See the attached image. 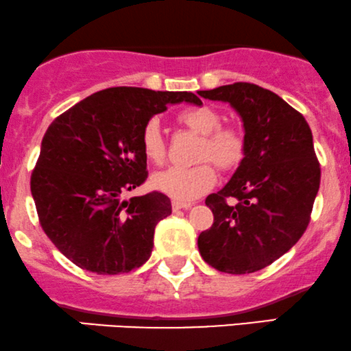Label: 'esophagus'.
I'll list each match as a JSON object with an SVG mask.
<instances>
[{
  "label": "esophagus",
  "mask_w": 351,
  "mask_h": 351,
  "mask_svg": "<svg viewBox=\"0 0 351 351\" xmlns=\"http://www.w3.org/2000/svg\"><path fill=\"white\" fill-rule=\"evenodd\" d=\"M191 207V204H184V202H172V210H174V212H185V210H189Z\"/></svg>",
  "instance_id": "esophagus-1"
}]
</instances>
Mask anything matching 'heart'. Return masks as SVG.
<instances>
[{
    "label": "heart",
    "mask_w": 351,
    "mask_h": 351,
    "mask_svg": "<svg viewBox=\"0 0 351 351\" xmlns=\"http://www.w3.org/2000/svg\"><path fill=\"white\" fill-rule=\"evenodd\" d=\"M177 121L202 136L197 149V166H174L156 172L151 184L156 191L166 193L177 202H191L207 193L215 185V167L220 171H233L241 164L246 154L245 134L234 126H221L223 117L217 108L208 105L192 106L177 114ZM141 149L152 164H162L166 159V141L159 121L151 118L141 131Z\"/></svg>",
    "instance_id": "1"
}]
</instances>
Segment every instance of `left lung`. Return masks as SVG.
Segmentation results:
<instances>
[{
	"label": "left lung",
	"mask_w": 351,
	"mask_h": 351,
	"mask_svg": "<svg viewBox=\"0 0 351 351\" xmlns=\"http://www.w3.org/2000/svg\"><path fill=\"white\" fill-rule=\"evenodd\" d=\"M199 95L230 103L246 139L245 159L230 182L205 199L213 225L199 234V251L221 273H254L287 253L311 221L320 185L312 131L289 103L254 84L237 82Z\"/></svg>",
	"instance_id": "left-lung-1"
}]
</instances>
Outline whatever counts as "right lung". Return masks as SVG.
Segmentation results:
<instances>
[{
  "instance_id": "obj_1",
  "label": "right lung",
  "mask_w": 351,
  "mask_h": 351,
  "mask_svg": "<svg viewBox=\"0 0 351 351\" xmlns=\"http://www.w3.org/2000/svg\"><path fill=\"white\" fill-rule=\"evenodd\" d=\"M202 105L191 92L113 86L78 101L45 131L31 176L39 223L73 265L97 274L130 273L154 246L156 225L171 215L167 195L121 193L147 179L141 131L167 105Z\"/></svg>"
}]
</instances>
